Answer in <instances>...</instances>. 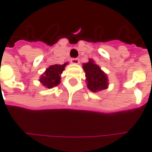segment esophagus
I'll use <instances>...</instances> for the list:
<instances>
[{"label":"esophagus","instance_id":"esophagus-1","mask_svg":"<svg viewBox=\"0 0 152 152\" xmlns=\"http://www.w3.org/2000/svg\"><path fill=\"white\" fill-rule=\"evenodd\" d=\"M71 63L74 64H79V58H71Z\"/></svg>","mask_w":152,"mask_h":152}]
</instances>
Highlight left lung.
Wrapping results in <instances>:
<instances>
[{"mask_svg":"<svg viewBox=\"0 0 152 152\" xmlns=\"http://www.w3.org/2000/svg\"><path fill=\"white\" fill-rule=\"evenodd\" d=\"M83 68L85 71V81L90 91L97 93L108 88V76L98 64L94 63V59L89 58L88 63L83 64Z\"/></svg>","mask_w":152,"mask_h":152,"instance_id":"1","label":"left lung"}]
</instances>
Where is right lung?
I'll return each mask as SVG.
<instances>
[{
  "label": "right lung",
  "mask_w": 152,
  "mask_h": 152,
  "mask_svg": "<svg viewBox=\"0 0 152 152\" xmlns=\"http://www.w3.org/2000/svg\"><path fill=\"white\" fill-rule=\"evenodd\" d=\"M67 64L68 63H64V64H53L49 66L40 76L39 82L47 88H53L58 86L60 83L61 74Z\"/></svg>",
  "instance_id": "1"
}]
</instances>
